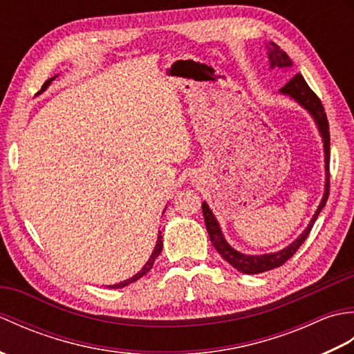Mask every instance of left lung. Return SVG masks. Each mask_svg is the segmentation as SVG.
<instances>
[{
    "mask_svg": "<svg viewBox=\"0 0 354 354\" xmlns=\"http://www.w3.org/2000/svg\"><path fill=\"white\" fill-rule=\"evenodd\" d=\"M268 50H269V57H270V66H272V68L274 66H278V68H290L292 61L288 56V53L283 51L275 42H269ZM280 93L290 95L292 99H295L299 104H303V106L313 115L315 122H317L319 127L322 140H324V152H326V170H327L326 193L317 209V213H315L309 227L304 230L303 234L299 236L295 242L290 243L288 248L281 250L280 252L265 254V255H246L232 250V248L225 242L222 231L219 228V223H217L212 209H209L208 205L204 202V204H202V213H204L205 227L213 246L232 268H236L237 270H240V272H245V274H260V272H266V270L283 266L284 263L299 250V246L304 243L307 236L310 234L313 223L318 219L321 209L324 208L326 202L328 199V193H330V170H328L330 169V132H328V120L326 115L324 106H322L319 97L312 91L309 85H307V82L304 80L301 74H295V76H293L288 84L280 89Z\"/></svg>",
    "mask_w": 354,
    "mask_h": 354,
    "instance_id": "1",
    "label": "left lung"
}]
</instances>
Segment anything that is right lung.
<instances>
[{"label":"right lung","mask_w":354,"mask_h":354,"mask_svg":"<svg viewBox=\"0 0 354 354\" xmlns=\"http://www.w3.org/2000/svg\"><path fill=\"white\" fill-rule=\"evenodd\" d=\"M55 79V77H51V79H48V80H45V84L42 85V88H41V91L39 93H42L45 88H47L48 85H50V82ZM37 93V94H39ZM162 236H161V232H160V236H158V242H156V246H155V250H153V252H152V255H150V259L147 260V263L145 265V268H142L140 272L137 274V275H133L132 278H129V280H124V281H122V283H118V284H114V286H109V288H112V289H120V288H124V286H127V284H131V283H133V281H137V280H140V278L142 277V275H146L150 269H152V266H153V263H155V259L158 257V255L161 254V250H162Z\"/></svg>","instance_id":"obj_1"}]
</instances>
